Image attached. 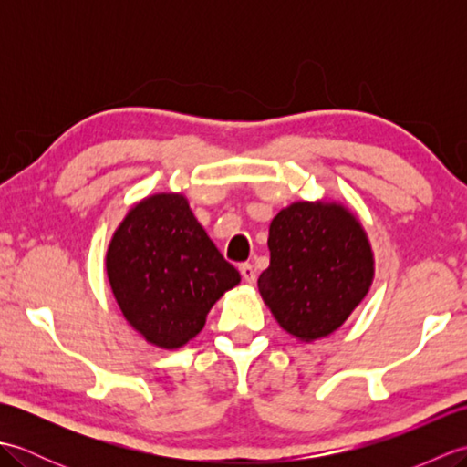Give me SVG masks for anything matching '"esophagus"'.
<instances>
[{"instance_id":"34e87169","label":"esophagus","mask_w":467,"mask_h":467,"mask_svg":"<svg viewBox=\"0 0 467 467\" xmlns=\"http://www.w3.org/2000/svg\"><path fill=\"white\" fill-rule=\"evenodd\" d=\"M239 271H241V275H243V279L249 283V285H253L254 281H256V271H254V266L251 265V263H243L241 266H239Z\"/></svg>"}]
</instances>
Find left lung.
I'll list each match as a JSON object with an SVG mask.
<instances>
[{
	"label": "left lung",
	"mask_w": 467,
	"mask_h": 467,
	"mask_svg": "<svg viewBox=\"0 0 467 467\" xmlns=\"http://www.w3.org/2000/svg\"><path fill=\"white\" fill-rule=\"evenodd\" d=\"M259 293L283 329L311 343L349 319L375 275L371 243L349 208L299 201L273 218Z\"/></svg>",
	"instance_id": "left-lung-1"
}]
</instances>
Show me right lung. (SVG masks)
I'll use <instances>...</instances> for the list:
<instances>
[{
  "label": "right lung",
  "mask_w": 467,
  "mask_h": 467,
  "mask_svg": "<svg viewBox=\"0 0 467 467\" xmlns=\"http://www.w3.org/2000/svg\"><path fill=\"white\" fill-rule=\"evenodd\" d=\"M106 273L124 319L161 349L194 339L213 305L241 283L178 192L128 211L108 244Z\"/></svg>",
  "instance_id": "1"
}]
</instances>
